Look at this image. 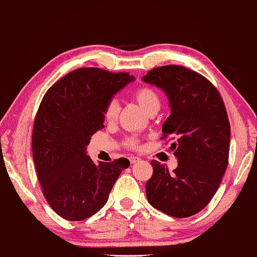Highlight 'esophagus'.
<instances>
[{"mask_svg": "<svg viewBox=\"0 0 257 257\" xmlns=\"http://www.w3.org/2000/svg\"><path fill=\"white\" fill-rule=\"evenodd\" d=\"M129 160H130V163H132V164H135L137 162H140L141 159L139 158V157H130Z\"/></svg>", "mask_w": 257, "mask_h": 257, "instance_id": "esophagus-1", "label": "esophagus"}]
</instances>
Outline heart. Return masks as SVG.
Returning a JSON list of instances; mask_svg holds the SVG:
<instances>
[{
  "instance_id": "heart-1",
  "label": "heart",
  "mask_w": 257,
  "mask_h": 257,
  "mask_svg": "<svg viewBox=\"0 0 257 257\" xmlns=\"http://www.w3.org/2000/svg\"><path fill=\"white\" fill-rule=\"evenodd\" d=\"M133 97L135 98V100L139 102L140 106L143 108L148 114H151L152 112L159 109L160 107V98L159 94L157 93L155 89H152L150 86H141L139 89L134 91ZM120 112V106H118L117 99L112 98L107 101L104 109V117L107 122H113L116 120ZM124 145L128 148L135 149L139 145V141L135 137L129 136L125 137Z\"/></svg>"
}]
</instances>
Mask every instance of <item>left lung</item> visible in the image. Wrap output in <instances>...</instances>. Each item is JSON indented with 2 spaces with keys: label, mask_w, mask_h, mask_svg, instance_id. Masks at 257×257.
Here are the masks:
<instances>
[{
  "label": "left lung",
  "mask_w": 257,
  "mask_h": 257,
  "mask_svg": "<svg viewBox=\"0 0 257 257\" xmlns=\"http://www.w3.org/2000/svg\"><path fill=\"white\" fill-rule=\"evenodd\" d=\"M165 91L171 115L163 124L162 140L179 163L172 172L152 160V177L145 185L150 204L177 218L204 209L219 187L228 165L231 127L217 87L198 72L182 66L152 69L143 77Z\"/></svg>",
  "instance_id": "left-lung-1"
}]
</instances>
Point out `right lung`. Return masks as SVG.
<instances>
[{
    "mask_svg": "<svg viewBox=\"0 0 257 257\" xmlns=\"http://www.w3.org/2000/svg\"><path fill=\"white\" fill-rule=\"evenodd\" d=\"M134 76L100 68H78L49 87L36 114L32 152L43 194L54 211L79 221L108 200L128 159L94 164L86 156L91 136L104 125V109Z\"/></svg>",
    "mask_w": 257,
    "mask_h": 257,
    "instance_id": "add662e5",
    "label": "right lung"
}]
</instances>
